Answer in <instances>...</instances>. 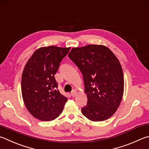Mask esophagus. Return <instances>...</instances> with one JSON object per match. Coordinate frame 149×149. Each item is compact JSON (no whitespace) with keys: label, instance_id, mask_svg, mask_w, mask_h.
I'll list each match as a JSON object with an SVG mask.
<instances>
[{"label":"esophagus","instance_id":"34e87169","mask_svg":"<svg viewBox=\"0 0 149 149\" xmlns=\"http://www.w3.org/2000/svg\"><path fill=\"white\" fill-rule=\"evenodd\" d=\"M77 93H78L77 91H76V90H73V91H72L71 92V96H72V97H76V96H77Z\"/></svg>","mask_w":149,"mask_h":149}]
</instances>
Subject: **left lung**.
Instances as JSON below:
<instances>
[{"mask_svg":"<svg viewBox=\"0 0 149 149\" xmlns=\"http://www.w3.org/2000/svg\"><path fill=\"white\" fill-rule=\"evenodd\" d=\"M68 56L83 75L88 103L82 108V114L92 121L109 119L119 108L124 92L118 58L101 45L72 48Z\"/></svg>","mask_w":149,"mask_h":149,"instance_id":"1","label":"left lung"}]
</instances>
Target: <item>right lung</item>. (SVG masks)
I'll list each match as a JSON object with an SVG mask.
<instances>
[{
  "instance_id": "right-lung-1",
  "label": "right lung",
  "mask_w": 149,
  "mask_h": 149,
  "mask_svg": "<svg viewBox=\"0 0 149 149\" xmlns=\"http://www.w3.org/2000/svg\"><path fill=\"white\" fill-rule=\"evenodd\" d=\"M69 50L70 47H41L24 66L21 78L22 99L30 114L42 121L56 119L67 101L58 89L54 75Z\"/></svg>"
}]
</instances>
